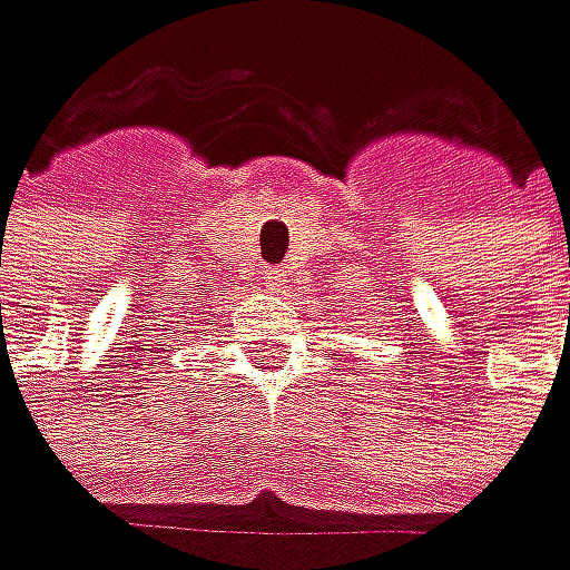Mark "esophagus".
Instances as JSON below:
<instances>
[{
  "instance_id": "1",
  "label": "esophagus",
  "mask_w": 570,
  "mask_h": 570,
  "mask_svg": "<svg viewBox=\"0 0 570 570\" xmlns=\"http://www.w3.org/2000/svg\"><path fill=\"white\" fill-rule=\"evenodd\" d=\"M259 279H263V287L269 294H279L283 287H287V269H279V266H263L259 269Z\"/></svg>"
}]
</instances>
